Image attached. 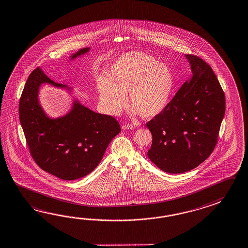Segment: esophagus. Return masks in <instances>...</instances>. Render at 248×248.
<instances>
[{
	"label": "esophagus",
	"instance_id": "34e87169",
	"mask_svg": "<svg viewBox=\"0 0 248 248\" xmlns=\"http://www.w3.org/2000/svg\"><path fill=\"white\" fill-rule=\"evenodd\" d=\"M133 128H134V126L132 124H124V125L122 126V130H124H124H132Z\"/></svg>",
	"mask_w": 248,
	"mask_h": 248
}]
</instances>
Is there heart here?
<instances>
[{"mask_svg": "<svg viewBox=\"0 0 248 248\" xmlns=\"http://www.w3.org/2000/svg\"><path fill=\"white\" fill-rule=\"evenodd\" d=\"M171 69L153 56L140 51L120 56L108 68V77L96 79L99 103L106 113L117 116L127 103L132 113L152 118L165 109L173 87Z\"/></svg>", "mask_w": 248, "mask_h": 248, "instance_id": "1", "label": "heart"}]
</instances>
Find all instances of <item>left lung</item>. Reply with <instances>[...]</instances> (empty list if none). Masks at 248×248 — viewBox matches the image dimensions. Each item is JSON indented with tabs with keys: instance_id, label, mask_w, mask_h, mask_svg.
Masks as SVG:
<instances>
[{
	"instance_id": "1",
	"label": "left lung",
	"mask_w": 248,
	"mask_h": 248,
	"mask_svg": "<svg viewBox=\"0 0 248 248\" xmlns=\"http://www.w3.org/2000/svg\"><path fill=\"white\" fill-rule=\"evenodd\" d=\"M192 76L147 124L152 134L149 160L168 173L190 171L207 159L217 143L225 96L211 66L185 55Z\"/></svg>"
}]
</instances>
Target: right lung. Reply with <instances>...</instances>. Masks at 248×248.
<instances>
[{
  "label": "right lung",
  "instance_id": "right-lung-1",
  "mask_svg": "<svg viewBox=\"0 0 248 248\" xmlns=\"http://www.w3.org/2000/svg\"><path fill=\"white\" fill-rule=\"evenodd\" d=\"M83 48L69 61L87 54ZM65 90L72 95L74 88L55 83L40 68L28 77L19 101V120L30 153L44 170L65 181H74L93 171L113 138L121 132L114 117L90 109L74 97L71 108L63 116L51 117L39 99L42 85Z\"/></svg>",
  "mask_w": 248,
  "mask_h": 248
}]
</instances>
